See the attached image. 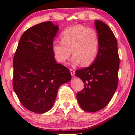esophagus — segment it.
Instances as JSON below:
<instances>
[{
  "label": "esophagus",
  "mask_w": 135,
  "mask_h": 135,
  "mask_svg": "<svg viewBox=\"0 0 135 135\" xmlns=\"http://www.w3.org/2000/svg\"><path fill=\"white\" fill-rule=\"evenodd\" d=\"M69 70H70V72H71V74L72 76L74 77V75H75V71H74L73 69H70Z\"/></svg>",
  "instance_id": "obj_1"
}]
</instances>
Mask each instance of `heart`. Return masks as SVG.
Returning a JSON list of instances; mask_svg holds the SVG:
<instances>
[{"label":"heart","instance_id":"obj_1","mask_svg":"<svg viewBox=\"0 0 135 135\" xmlns=\"http://www.w3.org/2000/svg\"><path fill=\"white\" fill-rule=\"evenodd\" d=\"M61 42H55L52 51L55 58L61 63L65 62L72 54L71 66H88L97 58L99 38L94 29L77 25L66 29L60 36Z\"/></svg>","mask_w":135,"mask_h":135}]
</instances>
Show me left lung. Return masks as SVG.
Listing matches in <instances>:
<instances>
[{
    "label": "left lung",
    "instance_id": "obj_1",
    "mask_svg": "<svg viewBox=\"0 0 135 135\" xmlns=\"http://www.w3.org/2000/svg\"><path fill=\"white\" fill-rule=\"evenodd\" d=\"M99 38L98 55L90 67L77 70L85 85L77 94L79 106L85 111L94 112L106 107L111 100L118 85L119 57L117 42L110 27L99 20L95 21Z\"/></svg>",
    "mask_w": 135,
    "mask_h": 135
}]
</instances>
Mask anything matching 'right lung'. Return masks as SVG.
Returning <instances> with one entry per match:
<instances>
[{"mask_svg": "<svg viewBox=\"0 0 135 135\" xmlns=\"http://www.w3.org/2000/svg\"><path fill=\"white\" fill-rule=\"evenodd\" d=\"M59 27L44 22L27 29L13 58L14 91L23 106L42 114L54 104L60 86L71 80L69 70L58 64L52 51Z\"/></svg>", "mask_w": 135, "mask_h": 135, "instance_id": "1", "label": "right lung"}]
</instances>
